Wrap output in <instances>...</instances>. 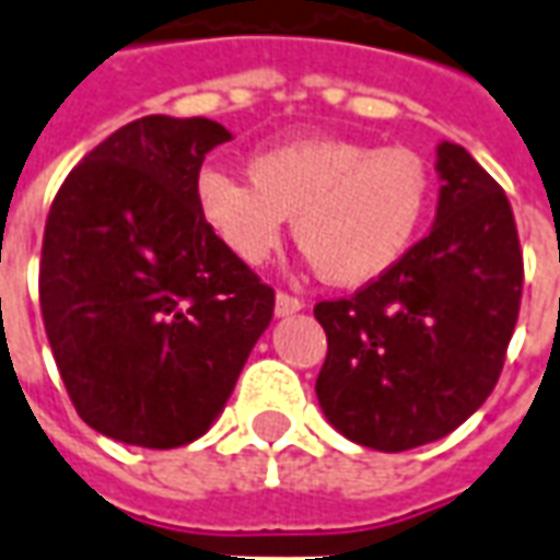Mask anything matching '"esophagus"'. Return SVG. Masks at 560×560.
Returning <instances> with one entry per match:
<instances>
[{
  "label": "esophagus",
  "mask_w": 560,
  "mask_h": 560,
  "mask_svg": "<svg viewBox=\"0 0 560 560\" xmlns=\"http://www.w3.org/2000/svg\"><path fill=\"white\" fill-rule=\"evenodd\" d=\"M300 308H303V300H296L291 293H276V315H279V318L296 315Z\"/></svg>",
  "instance_id": "34e87169"
}]
</instances>
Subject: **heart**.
Returning <instances> with one entry per match:
<instances>
[{
	"label": "heart",
	"mask_w": 560,
	"mask_h": 560,
	"mask_svg": "<svg viewBox=\"0 0 560 560\" xmlns=\"http://www.w3.org/2000/svg\"><path fill=\"white\" fill-rule=\"evenodd\" d=\"M248 182L209 166L197 175L199 221L248 267L279 248L284 218L320 279L363 288L385 279L428 224L433 175L409 148L354 139H293L248 158Z\"/></svg>",
	"instance_id": "b5f03b06"
}]
</instances>
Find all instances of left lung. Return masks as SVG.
Returning a JSON list of instances; mask_svg holds the SVG:
<instances>
[{
    "label": "left lung",
    "mask_w": 560,
    "mask_h": 560,
    "mask_svg": "<svg viewBox=\"0 0 560 560\" xmlns=\"http://www.w3.org/2000/svg\"><path fill=\"white\" fill-rule=\"evenodd\" d=\"M436 172L428 236L385 279L315 306L327 334L320 409L375 452L460 428L498 385L518 318L525 267L510 199L455 142L436 144Z\"/></svg>",
    "instance_id": "1"
}]
</instances>
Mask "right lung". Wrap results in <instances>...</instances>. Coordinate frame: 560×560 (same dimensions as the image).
Masks as SVG:
<instances>
[{
    "instance_id": "add662e5",
    "label": "right lung",
    "mask_w": 560,
    "mask_h": 560,
    "mask_svg": "<svg viewBox=\"0 0 560 560\" xmlns=\"http://www.w3.org/2000/svg\"><path fill=\"white\" fill-rule=\"evenodd\" d=\"M209 117L148 115L69 172L45 224L38 296L78 416L108 440L178 448L224 412L276 293L199 221Z\"/></svg>"
}]
</instances>
